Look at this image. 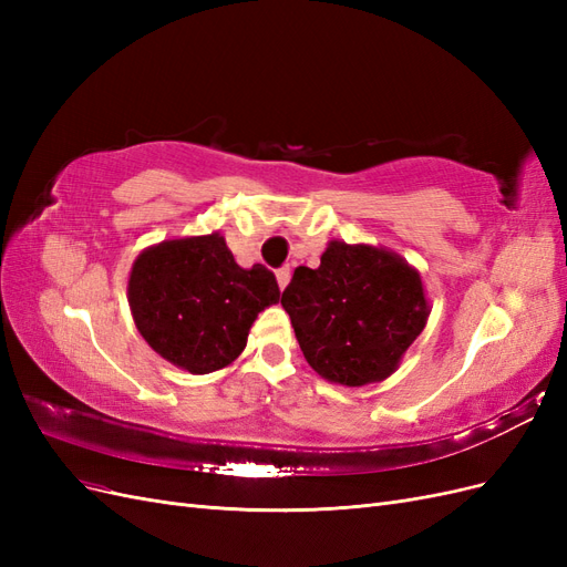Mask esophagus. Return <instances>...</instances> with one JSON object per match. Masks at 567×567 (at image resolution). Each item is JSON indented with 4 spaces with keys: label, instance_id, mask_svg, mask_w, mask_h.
<instances>
[{
    "label": "esophagus",
    "instance_id": "34e87169",
    "mask_svg": "<svg viewBox=\"0 0 567 567\" xmlns=\"http://www.w3.org/2000/svg\"><path fill=\"white\" fill-rule=\"evenodd\" d=\"M277 281H279V288H281V290L290 284V267H281V269L277 271Z\"/></svg>",
    "mask_w": 567,
    "mask_h": 567
}]
</instances>
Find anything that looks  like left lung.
Here are the masks:
<instances>
[{"mask_svg": "<svg viewBox=\"0 0 567 567\" xmlns=\"http://www.w3.org/2000/svg\"><path fill=\"white\" fill-rule=\"evenodd\" d=\"M281 305L307 364L348 388L398 371L431 315L421 274L398 252L346 241H331L317 269L298 267Z\"/></svg>", "mask_w": 567, "mask_h": 567, "instance_id": "left-lung-1", "label": "left lung"}]
</instances>
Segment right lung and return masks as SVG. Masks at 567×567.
Returning a JSON list of instances; mask_svg holds the SVG:
<instances>
[{
  "mask_svg": "<svg viewBox=\"0 0 567 567\" xmlns=\"http://www.w3.org/2000/svg\"><path fill=\"white\" fill-rule=\"evenodd\" d=\"M281 290L274 274L238 267L225 236H186L136 257L127 300L136 329L169 364L213 373L244 352L248 331Z\"/></svg>",
  "mask_w": 567,
  "mask_h": 567,
  "instance_id": "obj_1",
  "label": "right lung"
}]
</instances>
